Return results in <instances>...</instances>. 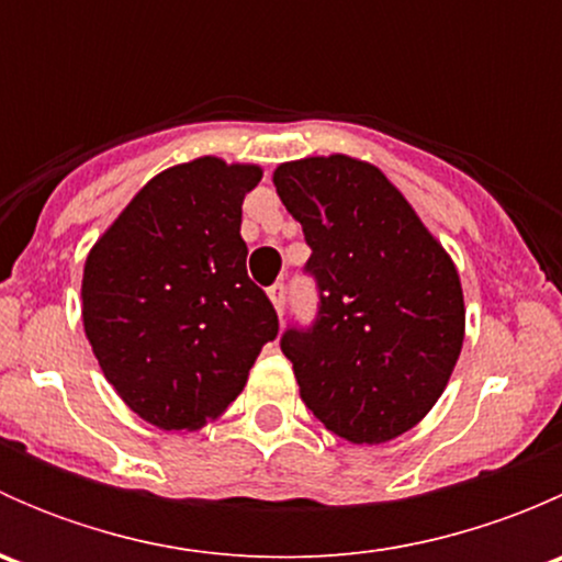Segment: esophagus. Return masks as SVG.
Masks as SVG:
<instances>
[{
  "instance_id": "obj_1",
  "label": "esophagus",
  "mask_w": 562,
  "mask_h": 562,
  "mask_svg": "<svg viewBox=\"0 0 562 562\" xmlns=\"http://www.w3.org/2000/svg\"><path fill=\"white\" fill-rule=\"evenodd\" d=\"M285 293H288L285 282H274V285L269 288V299H271V304H274L277 315L280 317H282V313H285Z\"/></svg>"
}]
</instances>
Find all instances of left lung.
Returning <instances> with one entry per match:
<instances>
[{"label": "left lung", "mask_w": 562, "mask_h": 562, "mask_svg": "<svg viewBox=\"0 0 562 562\" xmlns=\"http://www.w3.org/2000/svg\"><path fill=\"white\" fill-rule=\"evenodd\" d=\"M274 187L313 249L304 271L317 288L315 321L280 339L304 405L350 443H386L432 411L459 359L454 263L370 162H285Z\"/></svg>", "instance_id": "8db88e82"}]
</instances>
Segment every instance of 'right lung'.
<instances>
[{
  "instance_id": "obj_1",
  "label": "right lung",
  "mask_w": 562,
  "mask_h": 562,
  "mask_svg": "<svg viewBox=\"0 0 562 562\" xmlns=\"http://www.w3.org/2000/svg\"><path fill=\"white\" fill-rule=\"evenodd\" d=\"M258 166L217 157L149 181L83 266V328L108 383L160 429H198L245 389L280 321L247 277L241 203Z\"/></svg>"
}]
</instances>
